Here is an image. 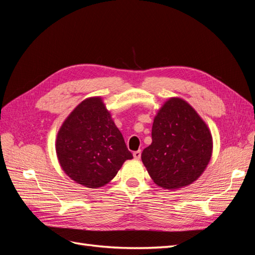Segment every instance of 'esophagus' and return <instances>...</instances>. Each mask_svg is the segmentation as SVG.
<instances>
[{
	"instance_id": "esophagus-1",
	"label": "esophagus",
	"mask_w": 255,
	"mask_h": 255,
	"mask_svg": "<svg viewBox=\"0 0 255 255\" xmlns=\"http://www.w3.org/2000/svg\"><path fill=\"white\" fill-rule=\"evenodd\" d=\"M133 156L136 158V159H139L140 156H141V151L140 150H137L133 153Z\"/></svg>"
}]
</instances>
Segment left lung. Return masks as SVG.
<instances>
[{
    "mask_svg": "<svg viewBox=\"0 0 255 255\" xmlns=\"http://www.w3.org/2000/svg\"><path fill=\"white\" fill-rule=\"evenodd\" d=\"M212 152L206 123L183 99L170 98L154 117L152 143L142 151L141 159L153 182L172 190L198 180Z\"/></svg>",
    "mask_w": 255,
    "mask_h": 255,
    "instance_id": "8db88e82",
    "label": "left lung"
}]
</instances>
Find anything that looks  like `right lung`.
<instances>
[{"instance_id": "add662e5", "label": "right lung", "mask_w": 255, "mask_h": 255, "mask_svg": "<svg viewBox=\"0 0 255 255\" xmlns=\"http://www.w3.org/2000/svg\"><path fill=\"white\" fill-rule=\"evenodd\" d=\"M56 154L65 173L88 188L110 183L133 158L100 97L84 100L68 116L57 133Z\"/></svg>"}]
</instances>
